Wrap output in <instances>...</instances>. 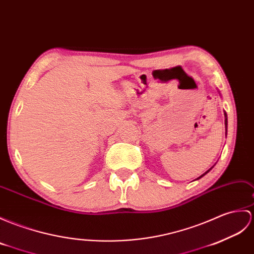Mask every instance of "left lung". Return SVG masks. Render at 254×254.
Returning <instances> with one entry per match:
<instances>
[{
  "label": "left lung",
  "mask_w": 254,
  "mask_h": 254,
  "mask_svg": "<svg viewBox=\"0 0 254 254\" xmlns=\"http://www.w3.org/2000/svg\"><path fill=\"white\" fill-rule=\"evenodd\" d=\"M224 117H225V131H226V132H225V134L227 135V114L225 113V111H224ZM214 166H215V164H214ZM214 166H213V167H214ZM213 167H212V168H213ZM212 168H210V169H209V170L207 171V172H204V173H203L202 175H200V176H199V178H197L196 180H199V179H201V178H202V176H204V175H205V174H207L208 172H210V171L212 170Z\"/></svg>",
  "instance_id": "left-lung-1"
}]
</instances>
